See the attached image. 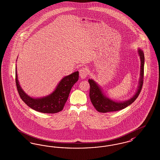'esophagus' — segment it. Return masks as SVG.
Wrapping results in <instances>:
<instances>
[{
    "label": "esophagus",
    "instance_id": "34e87169",
    "mask_svg": "<svg viewBox=\"0 0 160 160\" xmlns=\"http://www.w3.org/2000/svg\"><path fill=\"white\" fill-rule=\"evenodd\" d=\"M79 74L80 76L81 77V78L82 79H84L88 75V71H87V69L85 68H81L80 70H79Z\"/></svg>",
    "mask_w": 160,
    "mask_h": 160
}]
</instances>
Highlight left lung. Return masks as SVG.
Wrapping results in <instances>:
<instances>
[{
  "label": "left lung",
  "mask_w": 160,
  "mask_h": 160,
  "mask_svg": "<svg viewBox=\"0 0 160 160\" xmlns=\"http://www.w3.org/2000/svg\"><path fill=\"white\" fill-rule=\"evenodd\" d=\"M138 53L140 58V78L137 91L135 94L130 99L124 102H115L112 99L107 97L104 94L100 86L98 85L94 80L89 79L88 82L90 85L89 97L91 103L93 104L95 109L100 112L106 113L113 112L122 110L128 106L131 105L138 97L140 93L143 84L144 77V52L141 49L138 48Z\"/></svg>",
  "instance_id": "1"
}]
</instances>
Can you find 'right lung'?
I'll return each instance as SVG.
<instances>
[{
  "label": "right lung",
  "mask_w": 160,
  "mask_h": 160,
  "mask_svg": "<svg viewBox=\"0 0 160 160\" xmlns=\"http://www.w3.org/2000/svg\"><path fill=\"white\" fill-rule=\"evenodd\" d=\"M78 80V71H76L64 77L51 94L43 97L33 98L22 89L16 67V84L20 98L29 107L40 112L54 113L61 111L66 103L72 87Z\"/></svg>",
  "instance_id": "add662e5"
}]
</instances>
